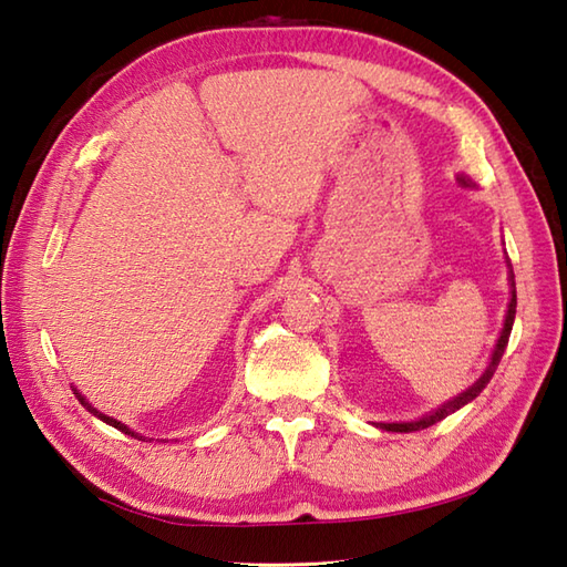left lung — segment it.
I'll list each match as a JSON object with an SVG mask.
<instances>
[{
  "label": "left lung",
  "instance_id": "8db88e82",
  "mask_svg": "<svg viewBox=\"0 0 567 567\" xmlns=\"http://www.w3.org/2000/svg\"><path fill=\"white\" fill-rule=\"evenodd\" d=\"M456 179H458L461 186H475L468 177H463V174H458ZM507 267H509V306H507V316H505V324H502V332L497 337V344L493 349V357H489L485 371L481 373V379H475V383L465 388L463 393H458V395H454L451 400L442 402V405L430 410L426 414H422V417H417V420H410V422H373L375 426H381V430H385V432H420V430H426V426L442 422L444 417H449V414H454L456 410H461L463 405H468V402H473L477 395L483 393L485 385L489 383V379H493L497 367H499L502 354H505L507 342H509V334H512L514 316H517V286H514V274H512L509 259H507Z\"/></svg>",
  "mask_w": 567,
  "mask_h": 567
}]
</instances>
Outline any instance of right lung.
Listing matches in <instances>:
<instances>
[{"label":"right lung","mask_w":567,"mask_h":567,"mask_svg":"<svg viewBox=\"0 0 567 567\" xmlns=\"http://www.w3.org/2000/svg\"><path fill=\"white\" fill-rule=\"evenodd\" d=\"M72 390H74V395H78V400L82 402V405L86 408V410H90L92 414H94V417H99V420H102V422H106L109 426H116V430L118 432H123V434H128V436H133V439H137V442H145V439L147 436H143V434H137L135 430H131V426L128 424H123V422H118V420H113V417H109V414H104V412H99L94 405H92V402L90 400H86L82 393H80V390L78 388H74L72 385ZM162 442H165V439H162Z\"/></svg>","instance_id":"obj_1"}]
</instances>
